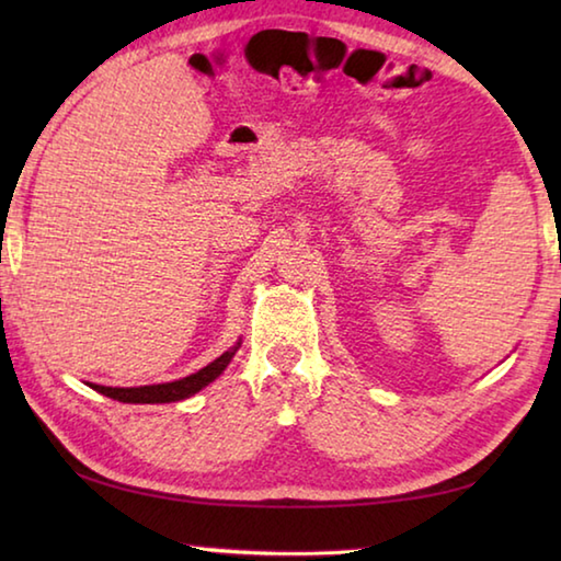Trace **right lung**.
Listing matches in <instances>:
<instances>
[{"label": "right lung", "mask_w": 561, "mask_h": 561, "mask_svg": "<svg viewBox=\"0 0 561 561\" xmlns=\"http://www.w3.org/2000/svg\"><path fill=\"white\" fill-rule=\"evenodd\" d=\"M234 351H225L220 358H215L213 364H207L205 368H201L197 374H190L180 381L173 383H158V386H138V388H111V386H96L89 383L93 391H99L103 396L113 398V401L121 403H173V401H183V398L195 396L201 388H205L207 383H213L217 376H220L227 364H230Z\"/></svg>", "instance_id": "add662e5"}]
</instances>
